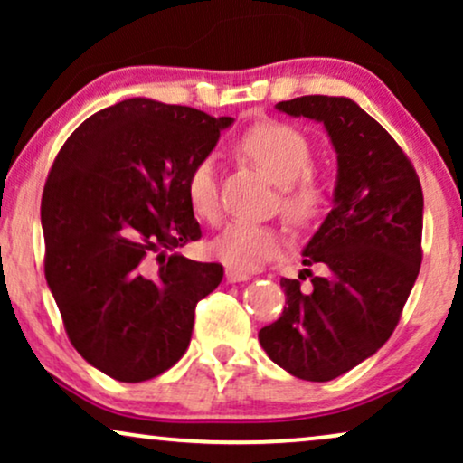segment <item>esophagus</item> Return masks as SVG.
<instances>
[{
  "mask_svg": "<svg viewBox=\"0 0 463 463\" xmlns=\"http://www.w3.org/2000/svg\"><path fill=\"white\" fill-rule=\"evenodd\" d=\"M225 278H227V282H230V284H236V282L250 280V274H246V271H240V269H233V268H227Z\"/></svg>",
  "mask_w": 463,
  "mask_h": 463,
  "instance_id": "1",
  "label": "esophagus"
}]
</instances>
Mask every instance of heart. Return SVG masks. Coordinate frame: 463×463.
<instances>
[{
    "label": "heart",
    "instance_id": "obj_1",
    "mask_svg": "<svg viewBox=\"0 0 463 463\" xmlns=\"http://www.w3.org/2000/svg\"><path fill=\"white\" fill-rule=\"evenodd\" d=\"M238 156L249 160L276 185H280L282 213L297 225H307L318 217L328 200V185L309 168L312 145L295 126L263 119L244 130L236 141ZM185 192L192 211L204 221L219 214L217 164L211 156L189 168ZM282 249V236L269 225L232 221L211 242V252L233 269H257Z\"/></svg>",
    "mask_w": 463,
    "mask_h": 463
}]
</instances>
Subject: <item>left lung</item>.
Here are the masks:
<instances>
[{
  "label": "left lung",
  "mask_w": 463,
  "mask_h": 463,
  "mask_svg": "<svg viewBox=\"0 0 463 463\" xmlns=\"http://www.w3.org/2000/svg\"><path fill=\"white\" fill-rule=\"evenodd\" d=\"M276 109L325 124L337 187L303 250V265L320 274L282 278L287 306L259 341L290 375L331 382L373 356L401 320L421 265V183L401 145L352 99L309 94ZM303 273L313 278L309 289Z\"/></svg>",
  "instance_id": "left-lung-1"
}]
</instances>
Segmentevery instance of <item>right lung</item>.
Masks as SVG:
<instances>
[{
	"instance_id": "add662e5",
	"label": "right lung",
	"mask_w": 463,
	"mask_h": 463,
	"mask_svg": "<svg viewBox=\"0 0 463 463\" xmlns=\"http://www.w3.org/2000/svg\"><path fill=\"white\" fill-rule=\"evenodd\" d=\"M232 122L128 99L80 124L52 164L42 194L48 287L71 345L118 382L168 371L198 301L223 280L219 263L175 252L154 268L149 257L202 238L185 179Z\"/></svg>"
}]
</instances>
